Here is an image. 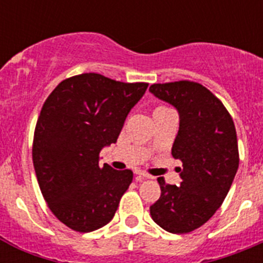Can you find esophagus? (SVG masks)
<instances>
[{
	"label": "esophagus",
	"instance_id": "34e87169",
	"mask_svg": "<svg viewBox=\"0 0 263 263\" xmlns=\"http://www.w3.org/2000/svg\"><path fill=\"white\" fill-rule=\"evenodd\" d=\"M136 175H137V180H138V182H142L143 179H148V178H152V176L150 175H147V174H145V173H142V171H136Z\"/></svg>",
	"mask_w": 263,
	"mask_h": 263
}]
</instances>
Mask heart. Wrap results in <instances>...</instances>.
Wrapping results in <instances>:
<instances>
[{"instance_id":"obj_1","label":"heart","mask_w":263,"mask_h":263,"mask_svg":"<svg viewBox=\"0 0 263 263\" xmlns=\"http://www.w3.org/2000/svg\"><path fill=\"white\" fill-rule=\"evenodd\" d=\"M163 109H167V108H166V106H158V108L155 109L154 111H158V110H163Z\"/></svg>"}]
</instances>
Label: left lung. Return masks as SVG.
<instances>
[{
    "mask_svg": "<svg viewBox=\"0 0 263 263\" xmlns=\"http://www.w3.org/2000/svg\"><path fill=\"white\" fill-rule=\"evenodd\" d=\"M150 92L179 111L171 154L183 163L180 185L158 179L160 197L150 215L170 233H190L215 215L233 183L240 163L236 127L221 101L199 83L153 84Z\"/></svg>",
    "mask_w": 263,
    "mask_h": 263,
    "instance_id": "obj_1",
    "label": "left lung"
}]
</instances>
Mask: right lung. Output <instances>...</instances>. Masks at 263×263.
<instances>
[{
  "instance_id": "add662e5",
  "label": "right lung",
  "mask_w": 263,
  "mask_h": 263,
  "mask_svg": "<svg viewBox=\"0 0 263 263\" xmlns=\"http://www.w3.org/2000/svg\"><path fill=\"white\" fill-rule=\"evenodd\" d=\"M147 85L81 73L63 80L42 106L32 142L36 179L51 212L73 231L108 224L133 180L132 170L100 167L99 155L117 142Z\"/></svg>"
}]
</instances>
